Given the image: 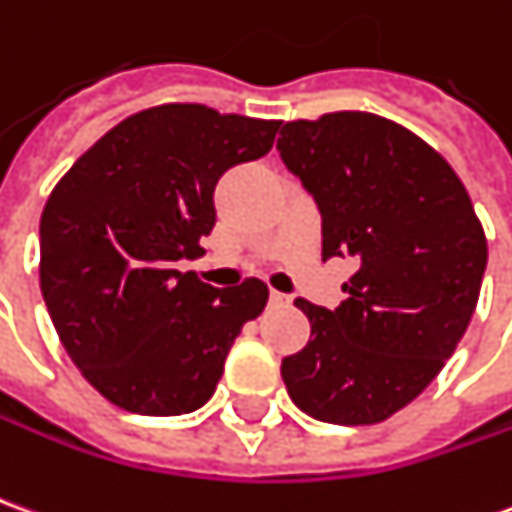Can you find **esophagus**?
Wrapping results in <instances>:
<instances>
[{
  "mask_svg": "<svg viewBox=\"0 0 512 512\" xmlns=\"http://www.w3.org/2000/svg\"><path fill=\"white\" fill-rule=\"evenodd\" d=\"M268 302H271V305H288V302H291V299H288V296H285V293H280V291H271V293H268Z\"/></svg>",
  "mask_w": 512,
  "mask_h": 512,
  "instance_id": "obj_1",
  "label": "esophagus"
}]
</instances>
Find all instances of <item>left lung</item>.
Instances as JSON below:
<instances>
[{"instance_id": "8db88e82", "label": "left lung", "mask_w": 512, "mask_h": 512, "mask_svg": "<svg viewBox=\"0 0 512 512\" xmlns=\"http://www.w3.org/2000/svg\"><path fill=\"white\" fill-rule=\"evenodd\" d=\"M282 163L321 213V257H355L335 310L296 299L310 341L282 360L293 405L330 424H377L452 357L480 299L485 232L463 182L396 121L343 110L280 130Z\"/></svg>"}]
</instances>
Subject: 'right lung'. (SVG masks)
<instances>
[{"label": "right lung", "mask_w": 512, "mask_h": 512, "mask_svg": "<svg viewBox=\"0 0 512 512\" xmlns=\"http://www.w3.org/2000/svg\"><path fill=\"white\" fill-rule=\"evenodd\" d=\"M280 121L205 105L141 110L57 182L41 216V293L82 377L138 416L202 407L266 282L213 288L174 263L216 224L227 169L263 157Z\"/></svg>", "instance_id": "add662e5"}]
</instances>
